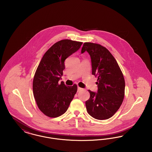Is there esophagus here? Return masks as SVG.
Returning <instances> with one entry per match:
<instances>
[{
    "instance_id": "1",
    "label": "esophagus",
    "mask_w": 152,
    "mask_h": 152,
    "mask_svg": "<svg viewBox=\"0 0 152 152\" xmlns=\"http://www.w3.org/2000/svg\"><path fill=\"white\" fill-rule=\"evenodd\" d=\"M83 89V88H80V87H78V88H77V92H80V91H82Z\"/></svg>"
}]
</instances>
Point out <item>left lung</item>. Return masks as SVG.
I'll list each match as a JSON object with an SVG mask.
<instances>
[{
    "label": "left lung",
    "mask_w": 152,
    "mask_h": 152,
    "mask_svg": "<svg viewBox=\"0 0 152 152\" xmlns=\"http://www.w3.org/2000/svg\"><path fill=\"white\" fill-rule=\"evenodd\" d=\"M87 51L92 63V74L97 77V92L88 90L90 98L86 102L89 115L97 120L113 116L122 104L125 80L116 59L100 44L84 43L81 53Z\"/></svg>",
    "instance_id": "obj_1"
}]
</instances>
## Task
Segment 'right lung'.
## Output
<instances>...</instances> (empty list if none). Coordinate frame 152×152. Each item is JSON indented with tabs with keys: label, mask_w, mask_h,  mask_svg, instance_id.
Masks as SVG:
<instances>
[{
	"label": "right lung",
	"mask_w": 152,
	"mask_h": 152,
	"mask_svg": "<svg viewBox=\"0 0 152 152\" xmlns=\"http://www.w3.org/2000/svg\"><path fill=\"white\" fill-rule=\"evenodd\" d=\"M82 42L69 39L54 44L44 55L33 80V93L39 109L45 116L57 117L64 114L76 94L77 87L60 84L65 60L79 50Z\"/></svg>",
	"instance_id": "right-lung-1"
}]
</instances>
